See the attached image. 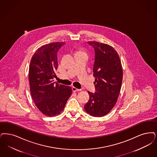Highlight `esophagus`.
<instances>
[{
  "label": "esophagus",
  "instance_id": "1",
  "mask_svg": "<svg viewBox=\"0 0 157 157\" xmlns=\"http://www.w3.org/2000/svg\"><path fill=\"white\" fill-rule=\"evenodd\" d=\"M72 91L73 92H76V91H79V90H81L80 89H77V88H76L75 87H74V86H73L72 88Z\"/></svg>",
  "mask_w": 157,
  "mask_h": 157
}]
</instances>
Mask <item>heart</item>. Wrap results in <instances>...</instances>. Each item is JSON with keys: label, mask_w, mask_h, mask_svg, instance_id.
<instances>
[{"label": "heart", "mask_w": 157, "mask_h": 157, "mask_svg": "<svg viewBox=\"0 0 157 157\" xmlns=\"http://www.w3.org/2000/svg\"><path fill=\"white\" fill-rule=\"evenodd\" d=\"M79 53H83V54H86L83 51H78V54H79Z\"/></svg>", "instance_id": "obj_1"}]
</instances>
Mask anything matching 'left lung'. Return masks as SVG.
<instances>
[{
	"mask_svg": "<svg viewBox=\"0 0 157 157\" xmlns=\"http://www.w3.org/2000/svg\"><path fill=\"white\" fill-rule=\"evenodd\" d=\"M94 47L95 59L94 65L96 92L88 91L89 100L85 105L86 113L94 117H102L115 106L123 80V69L120 56L109 44L96 41H88Z\"/></svg>",
	"mask_w": 157,
	"mask_h": 157,
	"instance_id": "1",
	"label": "left lung"
}]
</instances>
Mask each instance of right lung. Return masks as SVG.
Here are the masks:
<instances>
[{"label":"right lung","instance_id":"obj_1","mask_svg":"<svg viewBox=\"0 0 157 157\" xmlns=\"http://www.w3.org/2000/svg\"><path fill=\"white\" fill-rule=\"evenodd\" d=\"M64 44L54 42L42 45L32 56L29 66L32 99L38 110L49 117L61 114L72 93L71 86L53 80L58 67L57 52Z\"/></svg>","mask_w":157,"mask_h":157}]
</instances>
